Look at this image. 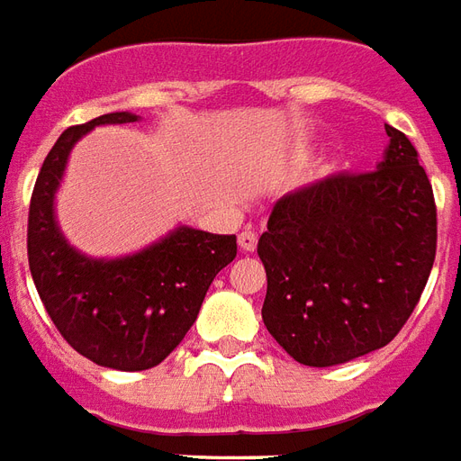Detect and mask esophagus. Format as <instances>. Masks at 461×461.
Here are the masks:
<instances>
[{
    "label": "esophagus",
    "mask_w": 461,
    "mask_h": 461,
    "mask_svg": "<svg viewBox=\"0 0 461 461\" xmlns=\"http://www.w3.org/2000/svg\"><path fill=\"white\" fill-rule=\"evenodd\" d=\"M257 241H258V237L251 230H244L240 234V249H241V251H254V249H257Z\"/></svg>",
    "instance_id": "esophagus-1"
}]
</instances>
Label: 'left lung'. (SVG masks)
I'll use <instances>...</instances> for the list:
<instances>
[{
	"label": "left lung",
	"mask_w": 461,
	"mask_h": 461,
	"mask_svg": "<svg viewBox=\"0 0 461 461\" xmlns=\"http://www.w3.org/2000/svg\"><path fill=\"white\" fill-rule=\"evenodd\" d=\"M376 170L283 195L258 240L266 330L305 366H337L393 339L438 247L432 185L408 136L386 124Z\"/></svg>",
	"instance_id": "1"
}]
</instances>
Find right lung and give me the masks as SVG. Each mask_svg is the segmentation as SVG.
I'll use <instances>...</instances> for the list:
<instances>
[{
    "label": "right lung",
    "instance_id": "add662e5",
    "mask_svg": "<svg viewBox=\"0 0 461 461\" xmlns=\"http://www.w3.org/2000/svg\"><path fill=\"white\" fill-rule=\"evenodd\" d=\"M139 119L112 112L66 129L41 166L29 207V268L53 325L75 352L117 371L158 366L197 320L214 276L237 257L234 234L187 224L117 258L87 257L66 240L56 193L73 146L95 126Z\"/></svg>",
    "mask_w": 461,
    "mask_h": 461
}]
</instances>
